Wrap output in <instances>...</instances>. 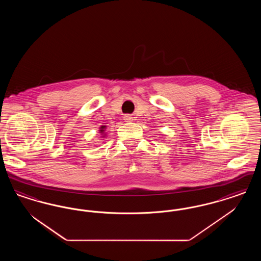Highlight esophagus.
Masks as SVG:
<instances>
[{"label": "esophagus", "mask_w": 261, "mask_h": 261, "mask_svg": "<svg viewBox=\"0 0 261 261\" xmlns=\"http://www.w3.org/2000/svg\"><path fill=\"white\" fill-rule=\"evenodd\" d=\"M132 119H133V117H132L131 115H129V114H126L124 116V120L126 122H130V121H132Z\"/></svg>", "instance_id": "34e87169"}]
</instances>
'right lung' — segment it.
<instances>
[{
  "instance_id": "obj_1",
  "label": "right lung",
  "mask_w": 261,
  "mask_h": 261,
  "mask_svg": "<svg viewBox=\"0 0 261 261\" xmlns=\"http://www.w3.org/2000/svg\"><path fill=\"white\" fill-rule=\"evenodd\" d=\"M106 128H107V126H100V127H99V133L101 134V137H102V138H105V137L107 136Z\"/></svg>"
}]
</instances>
